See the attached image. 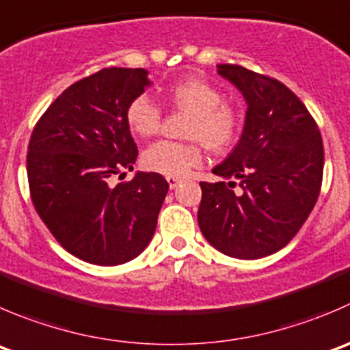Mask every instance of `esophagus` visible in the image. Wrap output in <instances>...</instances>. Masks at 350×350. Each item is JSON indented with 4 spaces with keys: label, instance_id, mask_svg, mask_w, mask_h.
Instances as JSON below:
<instances>
[{
    "label": "esophagus",
    "instance_id": "obj_1",
    "mask_svg": "<svg viewBox=\"0 0 350 350\" xmlns=\"http://www.w3.org/2000/svg\"><path fill=\"white\" fill-rule=\"evenodd\" d=\"M165 179H167L169 186H171V188H172V189H174V188H176V186H178V185H179V183H181V179H179V178H174V176H167V178H165Z\"/></svg>",
    "mask_w": 350,
    "mask_h": 350
}]
</instances>
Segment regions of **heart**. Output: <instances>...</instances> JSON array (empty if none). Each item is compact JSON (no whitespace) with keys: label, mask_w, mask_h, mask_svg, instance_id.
I'll use <instances>...</instances> for the list:
<instances>
[{"label":"heart","mask_w":350,"mask_h":350,"mask_svg":"<svg viewBox=\"0 0 350 350\" xmlns=\"http://www.w3.org/2000/svg\"><path fill=\"white\" fill-rule=\"evenodd\" d=\"M172 107L189 113L185 137L191 142L161 140L144 152V165L167 176H183L203 162V146L226 152L236 144L241 131L239 111L224 100L219 87L202 78H185L165 89ZM126 124L137 137L147 138L159 131L162 111L147 94L133 97L124 111Z\"/></svg>","instance_id":"heart-1"}]
</instances>
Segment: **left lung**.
<instances>
[{
    "mask_svg": "<svg viewBox=\"0 0 350 350\" xmlns=\"http://www.w3.org/2000/svg\"><path fill=\"white\" fill-rule=\"evenodd\" d=\"M247 104L243 135L212 169L234 181L200 183L198 226L215 250L256 260L282 250L306 222L323 178V142L299 97L275 78L217 64Z\"/></svg>",
    "mask_w": 350,
    "mask_h": 350,
    "instance_id": "obj_1",
    "label": "left lung"
}]
</instances>
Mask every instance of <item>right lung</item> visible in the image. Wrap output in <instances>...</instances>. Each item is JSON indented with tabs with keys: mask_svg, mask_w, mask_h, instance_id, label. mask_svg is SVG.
<instances>
[{
	"mask_svg": "<svg viewBox=\"0 0 350 350\" xmlns=\"http://www.w3.org/2000/svg\"><path fill=\"white\" fill-rule=\"evenodd\" d=\"M144 68H104L70 85L42 114L27 154L30 196L57 243L94 265L137 258L150 243L169 185L133 171L137 144L124 111L145 92Z\"/></svg>",
	"mask_w": 350,
	"mask_h": 350,
	"instance_id": "right-lung-1",
	"label": "right lung"
}]
</instances>
